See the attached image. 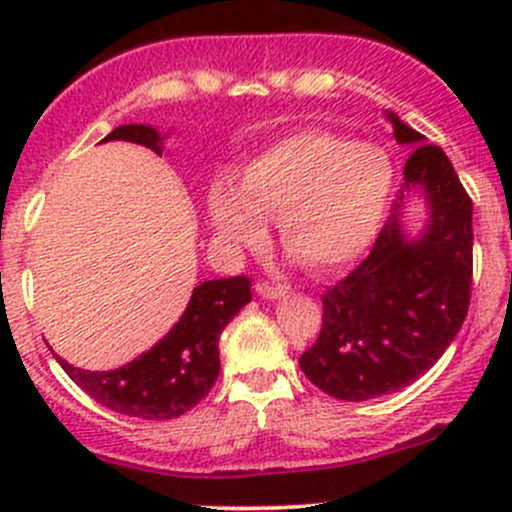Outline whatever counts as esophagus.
<instances>
[{
  "instance_id": "34e87169",
  "label": "esophagus",
  "mask_w": 512,
  "mask_h": 512,
  "mask_svg": "<svg viewBox=\"0 0 512 512\" xmlns=\"http://www.w3.org/2000/svg\"><path fill=\"white\" fill-rule=\"evenodd\" d=\"M255 289H257V294H260L262 299H282V297H285V294H287L282 287L267 285V282H257Z\"/></svg>"
}]
</instances>
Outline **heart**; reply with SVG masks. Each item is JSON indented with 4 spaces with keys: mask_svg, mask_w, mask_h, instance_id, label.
<instances>
[{
    "mask_svg": "<svg viewBox=\"0 0 512 512\" xmlns=\"http://www.w3.org/2000/svg\"><path fill=\"white\" fill-rule=\"evenodd\" d=\"M396 188V165L374 143L324 131L294 133L242 165L237 190L208 195L215 235L232 252L265 242L277 218L280 242L307 270L334 272L379 235Z\"/></svg>",
    "mask_w": 512,
    "mask_h": 512,
    "instance_id": "obj_1",
    "label": "heart"
}]
</instances>
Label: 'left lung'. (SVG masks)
Returning a JSON list of instances; mask_svg holds the SVG:
<instances>
[{
	"mask_svg": "<svg viewBox=\"0 0 512 512\" xmlns=\"http://www.w3.org/2000/svg\"><path fill=\"white\" fill-rule=\"evenodd\" d=\"M394 138L411 146L389 220L369 257L322 297L317 342L299 356L307 379L342 401L394 394L426 374L456 339L471 302L473 203L438 146L386 111ZM427 208L421 231L408 203Z\"/></svg>",
	"mask_w": 512,
	"mask_h": 512,
	"instance_id": "8db88e82",
	"label": "left lung"
}]
</instances>
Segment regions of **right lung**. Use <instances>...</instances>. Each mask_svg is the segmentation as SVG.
<instances>
[{
  "label": "right lung",
  "instance_id": "add662e5",
  "mask_svg": "<svg viewBox=\"0 0 512 512\" xmlns=\"http://www.w3.org/2000/svg\"><path fill=\"white\" fill-rule=\"evenodd\" d=\"M128 141L156 151L165 148V133L146 123L118 126L103 138ZM250 277L208 280L190 294L178 322L148 352L111 371H86L56 356L61 369L91 399L116 414L165 421L183 416L205 399L220 374L218 339L230 319L252 299Z\"/></svg>",
  "mask_w": 512,
  "mask_h": 512
}]
</instances>
